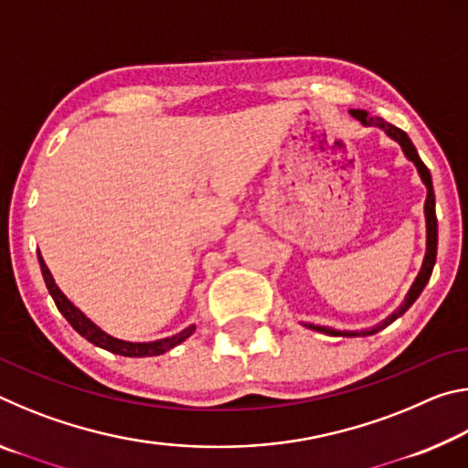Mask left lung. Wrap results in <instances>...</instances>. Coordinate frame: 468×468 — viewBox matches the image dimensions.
<instances>
[{
  "instance_id": "1",
  "label": "left lung",
  "mask_w": 468,
  "mask_h": 468,
  "mask_svg": "<svg viewBox=\"0 0 468 468\" xmlns=\"http://www.w3.org/2000/svg\"><path fill=\"white\" fill-rule=\"evenodd\" d=\"M351 115L357 117V120L363 125H378V128H382L388 136L392 140L399 142L402 146V153L407 154V158L415 163V167L419 171V176H421L423 184L427 187V200H425V218H427V253H425V260H423V268L421 272H419L417 281L413 282V287H410L409 295L405 299V303H402L399 310H396L392 315H388L384 320V324H379V326L371 328V330H363V332H340V330H332V328H324V326H314V324H307L312 330H318L324 332V335H332V336H367V335H376L378 330L386 328L388 324H392L396 318H400L402 314H405L410 305L415 303L417 297L421 295V291L425 289L427 281H430L431 271H433V264H435V253H438V218H435V196H433V186H431V173L430 169L425 167V163L419 158L417 154V148L413 146V142L407 136L405 132L400 128H396V125L384 122L382 117H369L367 111H361V109H351Z\"/></svg>"
}]
</instances>
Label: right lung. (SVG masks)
<instances>
[{"label": "right lung", "instance_id": "1", "mask_svg": "<svg viewBox=\"0 0 468 468\" xmlns=\"http://www.w3.org/2000/svg\"><path fill=\"white\" fill-rule=\"evenodd\" d=\"M38 264H41V272H43L47 289H49L55 305H58V310L63 314V318L72 324V328L78 332V335L84 336L86 340H89V343L105 348V351H111L115 355H123V357H154V355L167 353L169 348L177 346L179 343H184V340L196 330V326H189L184 332H179V335H176V336L154 340V343H128V340H120V338L109 336L107 332H102L97 326V324H92L80 310H78L72 301L63 295L58 284H55L53 276L49 272V268H47L41 253H38Z\"/></svg>", "mask_w": 468, "mask_h": 468}]
</instances>
